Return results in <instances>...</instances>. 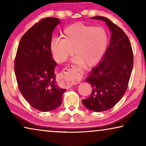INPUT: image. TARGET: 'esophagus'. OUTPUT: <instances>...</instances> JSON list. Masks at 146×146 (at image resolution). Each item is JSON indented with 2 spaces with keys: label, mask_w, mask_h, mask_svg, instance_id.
Returning a JSON list of instances; mask_svg holds the SVG:
<instances>
[{
  "label": "esophagus",
  "mask_w": 146,
  "mask_h": 146,
  "mask_svg": "<svg viewBox=\"0 0 146 146\" xmlns=\"http://www.w3.org/2000/svg\"><path fill=\"white\" fill-rule=\"evenodd\" d=\"M75 68L74 66H68L65 68L64 70L62 71V73L61 74V76H62L64 78H70L73 77L74 75L72 74L71 71L73 70ZM66 85L68 86L71 87L73 85L72 82H70L66 83Z\"/></svg>",
  "instance_id": "obj_1"
}]
</instances>
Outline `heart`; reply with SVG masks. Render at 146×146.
Wrapping results in <instances>:
<instances>
[{
  "label": "heart",
  "instance_id": "heart-1",
  "mask_svg": "<svg viewBox=\"0 0 146 146\" xmlns=\"http://www.w3.org/2000/svg\"><path fill=\"white\" fill-rule=\"evenodd\" d=\"M107 44L108 35L103 28L75 23L65 29L63 39L52 40L50 50L57 62H64L75 52L74 62L92 66L103 56Z\"/></svg>",
  "mask_w": 146,
  "mask_h": 146
}]
</instances>
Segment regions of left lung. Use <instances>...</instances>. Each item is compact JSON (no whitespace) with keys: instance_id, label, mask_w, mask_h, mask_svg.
Listing matches in <instances>:
<instances>
[{"instance_id":"obj_1","label":"left lung","mask_w":146,"mask_h":146,"mask_svg":"<svg viewBox=\"0 0 146 146\" xmlns=\"http://www.w3.org/2000/svg\"><path fill=\"white\" fill-rule=\"evenodd\" d=\"M92 19L106 22L111 33L102 60L85 80L92 91L88 98L82 100L83 104L90 110L100 112L111 109L124 95L132 71L133 55L130 41L122 29L106 17Z\"/></svg>"}]
</instances>
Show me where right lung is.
<instances>
[{"mask_svg": "<svg viewBox=\"0 0 146 146\" xmlns=\"http://www.w3.org/2000/svg\"><path fill=\"white\" fill-rule=\"evenodd\" d=\"M60 23L57 18L48 17L35 24L21 38L15 60L20 92L32 107L41 111L58 108L66 91L56 82V62L50 50L52 32Z\"/></svg>", "mask_w": 146, "mask_h": 146, "instance_id": "1", "label": "right lung"}]
</instances>
